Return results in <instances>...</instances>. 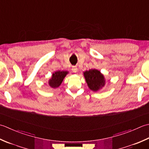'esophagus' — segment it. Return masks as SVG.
Returning a JSON list of instances; mask_svg holds the SVG:
<instances>
[{
    "instance_id": "obj_1",
    "label": "esophagus",
    "mask_w": 149,
    "mask_h": 149,
    "mask_svg": "<svg viewBox=\"0 0 149 149\" xmlns=\"http://www.w3.org/2000/svg\"><path fill=\"white\" fill-rule=\"evenodd\" d=\"M72 70L73 72H74V73L77 72V66H72Z\"/></svg>"
}]
</instances>
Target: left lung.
<instances>
[{
    "label": "left lung",
    "instance_id": "left-lung-1",
    "mask_svg": "<svg viewBox=\"0 0 149 149\" xmlns=\"http://www.w3.org/2000/svg\"><path fill=\"white\" fill-rule=\"evenodd\" d=\"M89 88L94 92L101 89L105 84L104 75L96 69H90L83 73Z\"/></svg>",
    "mask_w": 149,
    "mask_h": 149
}]
</instances>
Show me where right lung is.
<instances>
[{
    "mask_svg": "<svg viewBox=\"0 0 149 149\" xmlns=\"http://www.w3.org/2000/svg\"><path fill=\"white\" fill-rule=\"evenodd\" d=\"M68 74V71H56L53 73L52 78L48 81L49 85L52 88H56L62 83L64 78Z\"/></svg>",
    "mask_w": 149,
    "mask_h": 149,
    "instance_id": "right-lung-1",
    "label": "right lung"
}]
</instances>
